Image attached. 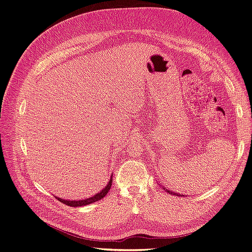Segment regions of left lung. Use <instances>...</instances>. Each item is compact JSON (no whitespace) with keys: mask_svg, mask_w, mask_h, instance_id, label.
<instances>
[{"mask_svg":"<svg viewBox=\"0 0 252 252\" xmlns=\"http://www.w3.org/2000/svg\"><path fill=\"white\" fill-rule=\"evenodd\" d=\"M163 189L165 190L166 192H168V193H170V194H173V195H177V196H182V194H180V193H177V192H173V191H169L168 189H166L165 187H163Z\"/></svg>","mask_w":252,"mask_h":252,"instance_id":"8db88e82","label":"left lung"}]
</instances>
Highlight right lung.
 I'll return each mask as SVG.
<instances>
[{
    "label": "right lung",
    "mask_w": 252,
    "mask_h": 252,
    "mask_svg": "<svg viewBox=\"0 0 252 252\" xmlns=\"http://www.w3.org/2000/svg\"><path fill=\"white\" fill-rule=\"evenodd\" d=\"M111 182H112V177H111V179H110V181L108 182V184H107V186H106L101 192H98V193H96V194H94V196H91V197H89V199H86V200H81V201H68V200H62V199H60V197H57V199L61 202V203H63V204H65V205H67V206H71V207H79V206H85V205H88V204H93V203H94V202H96V201H100L101 199H103V197L108 193V191L110 190V188H111Z\"/></svg>",
    "instance_id": "right-lung-1"
}]
</instances>
